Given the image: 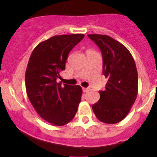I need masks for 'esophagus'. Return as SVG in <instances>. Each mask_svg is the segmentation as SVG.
Instances as JSON below:
<instances>
[{"mask_svg": "<svg viewBox=\"0 0 157 157\" xmlns=\"http://www.w3.org/2000/svg\"><path fill=\"white\" fill-rule=\"evenodd\" d=\"M83 91L84 92V93H86V92L89 91V88H85V87H83Z\"/></svg>", "mask_w": 157, "mask_h": 157, "instance_id": "1", "label": "esophagus"}]
</instances>
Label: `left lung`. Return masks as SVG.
I'll return each mask as SVG.
<instances>
[{
    "instance_id": "8db88e82",
    "label": "left lung",
    "mask_w": 157,
    "mask_h": 157,
    "mask_svg": "<svg viewBox=\"0 0 157 157\" xmlns=\"http://www.w3.org/2000/svg\"><path fill=\"white\" fill-rule=\"evenodd\" d=\"M88 37L100 48L102 71L108 79L100 99L92 109L102 122L115 124L124 119L135 102L138 77L135 62L125 46L105 35L89 34Z\"/></svg>"
}]
</instances>
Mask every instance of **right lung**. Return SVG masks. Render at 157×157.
I'll return each mask as SVG.
<instances>
[{
  "instance_id": "add662e5",
  "label": "right lung",
  "mask_w": 157,
  "mask_h": 157,
  "mask_svg": "<svg viewBox=\"0 0 157 157\" xmlns=\"http://www.w3.org/2000/svg\"><path fill=\"white\" fill-rule=\"evenodd\" d=\"M83 34L55 36L39 43L32 52L25 75L30 102L39 116L55 126L67 124L75 116L82 88L57 83L65 70L67 56Z\"/></svg>"
}]
</instances>
